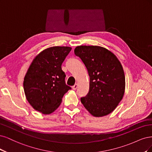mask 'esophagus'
Returning a JSON list of instances; mask_svg holds the SVG:
<instances>
[{
	"mask_svg": "<svg viewBox=\"0 0 152 152\" xmlns=\"http://www.w3.org/2000/svg\"><path fill=\"white\" fill-rule=\"evenodd\" d=\"M77 86H78V85L77 84H75L74 86H72V90H76V89H77Z\"/></svg>",
	"mask_w": 152,
	"mask_h": 152,
	"instance_id": "1",
	"label": "esophagus"
}]
</instances>
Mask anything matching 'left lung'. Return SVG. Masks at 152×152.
Here are the masks:
<instances>
[{
    "label": "left lung",
    "instance_id": "1",
    "mask_svg": "<svg viewBox=\"0 0 152 152\" xmlns=\"http://www.w3.org/2000/svg\"><path fill=\"white\" fill-rule=\"evenodd\" d=\"M75 54L79 57L90 76L89 91L81 102L90 113L95 117L108 115L123 97L125 76L116 56L99 46H78Z\"/></svg>",
    "mask_w": 152,
    "mask_h": 152
}]
</instances>
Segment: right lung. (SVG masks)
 <instances>
[{
    "label": "right lung",
    "mask_w": 152,
    "mask_h": 152,
    "mask_svg": "<svg viewBox=\"0 0 152 152\" xmlns=\"http://www.w3.org/2000/svg\"><path fill=\"white\" fill-rule=\"evenodd\" d=\"M71 50L69 47H52L35 58L24 79L26 99L36 110L44 114L54 112L66 93L71 89L66 85L62 64Z\"/></svg>",
    "instance_id": "obj_1"
}]
</instances>
